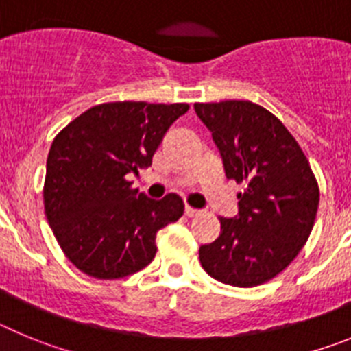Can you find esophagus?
<instances>
[{"mask_svg":"<svg viewBox=\"0 0 351 351\" xmlns=\"http://www.w3.org/2000/svg\"><path fill=\"white\" fill-rule=\"evenodd\" d=\"M184 214L188 216V218H195V216H198V214H200V210L193 209V207H190V206H186L184 207Z\"/></svg>","mask_w":351,"mask_h":351,"instance_id":"1","label":"esophagus"}]
</instances>
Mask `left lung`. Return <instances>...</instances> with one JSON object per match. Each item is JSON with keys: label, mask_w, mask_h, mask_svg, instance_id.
Masks as SVG:
<instances>
[{"label": "left lung", "mask_w": 351, "mask_h": 351, "mask_svg": "<svg viewBox=\"0 0 351 351\" xmlns=\"http://www.w3.org/2000/svg\"><path fill=\"white\" fill-rule=\"evenodd\" d=\"M223 158L226 178L243 184L239 214L219 218L204 244V271L232 287L267 283L293 262L315 225L320 190L308 158L278 117L247 100L195 104Z\"/></svg>", "instance_id": "left-lung-1"}]
</instances>
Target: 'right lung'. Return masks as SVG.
I'll return each mask as SVG.
<instances>
[{"mask_svg": "<svg viewBox=\"0 0 351 351\" xmlns=\"http://www.w3.org/2000/svg\"><path fill=\"white\" fill-rule=\"evenodd\" d=\"M188 104L95 105L54 137L43 182L45 216L64 256L96 280H121L153 262L156 234L178 221V195L151 200L128 173L151 165Z\"/></svg>", "mask_w": 351, "mask_h": 351, "instance_id": "right-lung-1", "label": "right lung"}]
</instances>
